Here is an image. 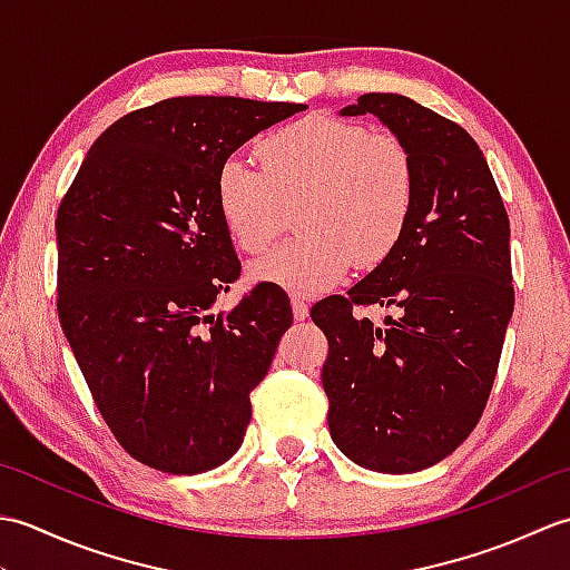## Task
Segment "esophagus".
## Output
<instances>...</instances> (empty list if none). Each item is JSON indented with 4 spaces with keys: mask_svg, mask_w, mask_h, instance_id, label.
<instances>
[{
    "mask_svg": "<svg viewBox=\"0 0 570 570\" xmlns=\"http://www.w3.org/2000/svg\"><path fill=\"white\" fill-rule=\"evenodd\" d=\"M292 311H294V318L296 321H306L308 318V304L301 296L292 298Z\"/></svg>",
    "mask_w": 570,
    "mask_h": 570,
    "instance_id": "34e87169",
    "label": "esophagus"
}]
</instances>
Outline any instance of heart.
Wrapping results in <instances>:
<instances>
[{
	"label": "heart",
	"mask_w": 570,
	"mask_h": 570,
	"mask_svg": "<svg viewBox=\"0 0 570 570\" xmlns=\"http://www.w3.org/2000/svg\"><path fill=\"white\" fill-rule=\"evenodd\" d=\"M262 168L229 156L215 178L229 239L257 254L296 210L301 235L249 266L252 278L294 294H321L357 262L382 264L402 242L416 205V164L386 131L331 115H308L269 131Z\"/></svg>",
	"instance_id": "b5f03b06"
}]
</instances>
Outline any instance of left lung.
I'll return each instance as SVG.
<instances>
[{
  "label": "left lung",
  "instance_id": "obj_1",
  "mask_svg": "<svg viewBox=\"0 0 570 570\" xmlns=\"http://www.w3.org/2000/svg\"><path fill=\"white\" fill-rule=\"evenodd\" d=\"M377 115L416 164V205L377 269L311 308L328 337L321 372L335 445L357 465L439 463L488 406L514 308L510 217L468 131L404 95L367 92L343 115ZM393 316L374 326L360 307Z\"/></svg>",
  "mask_w": 570,
  "mask_h": 570
}]
</instances>
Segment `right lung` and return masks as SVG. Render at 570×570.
Here are the masks:
<instances>
[{"label": "right lung", "instance_id": "right-lung-1", "mask_svg": "<svg viewBox=\"0 0 570 570\" xmlns=\"http://www.w3.org/2000/svg\"><path fill=\"white\" fill-rule=\"evenodd\" d=\"M301 110L215 95L141 107L102 131L58 205L60 328L117 443L154 470L196 475L245 441L249 394L294 318L272 284L210 313L239 276L215 178Z\"/></svg>", "mask_w": 570, "mask_h": 570}]
</instances>
